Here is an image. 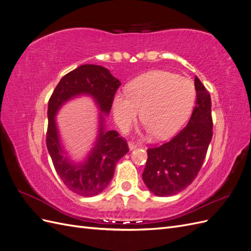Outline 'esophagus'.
Wrapping results in <instances>:
<instances>
[{
  "instance_id": "34e87169",
  "label": "esophagus",
  "mask_w": 251,
  "mask_h": 251,
  "mask_svg": "<svg viewBox=\"0 0 251 251\" xmlns=\"http://www.w3.org/2000/svg\"><path fill=\"white\" fill-rule=\"evenodd\" d=\"M128 148H130V150H134V149L137 148V144H136L133 141H130V142H128Z\"/></svg>"
}]
</instances>
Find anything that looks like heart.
Here are the masks:
<instances>
[{"label": "heart", "mask_w": 251, "mask_h": 251, "mask_svg": "<svg viewBox=\"0 0 251 251\" xmlns=\"http://www.w3.org/2000/svg\"><path fill=\"white\" fill-rule=\"evenodd\" d=\"M195 101V86L188 78L166 71H151L136 78L128 93L113 98V114L123 130L138 119L157 138L170 137L184 124Z\"/></svg>", "instance_id": "1"}]
</instances>
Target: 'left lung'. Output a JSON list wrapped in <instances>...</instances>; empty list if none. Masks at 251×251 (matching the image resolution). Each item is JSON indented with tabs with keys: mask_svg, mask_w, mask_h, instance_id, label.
<instances>
[{
	"mask_svg": "<svg viewBox=\"0 0 251 251\" xmlns=\"http://www.w3.org/2000/svg\"><path fill=\"white\" fill-rule=\"evenodd\" d=\"M195 88L196 105L186 126L170 141L148 149L142 178L156 196L176 195L192 184L206 157L212 138L211 100L198 77Z\"/></svg>",
	"mask_w": 251,
	"mask_h": 251,
	"instance_id": "8db88e82",
	"label": "left lung"
}]
</instances>
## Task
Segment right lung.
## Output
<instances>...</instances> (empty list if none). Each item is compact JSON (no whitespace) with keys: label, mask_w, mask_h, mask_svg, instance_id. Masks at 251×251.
<instances>
[{"label":"right lung","mask_w":251,"mask_h":251,"mask_svg":"<svg viewBox=\"0 0 251 251\" xmlns=\"http://www.w3.org/2000/svg\"><path fill=\"white\" fill-rule=\"evenodd\" d=\"M120 85L119 79L114 77L107 68L82 65L63 76L49 100L47 149L60 180L79 196H96L108 186L117 161L128 151L127 142L116 131L105 132L103 116L100 115V134L89 158L82 164L71 163L60 147L54 116L63 103L80 94L92 96L100 111L109 114Z\"/></svg>","instance_id":"1"}]
</instances>
